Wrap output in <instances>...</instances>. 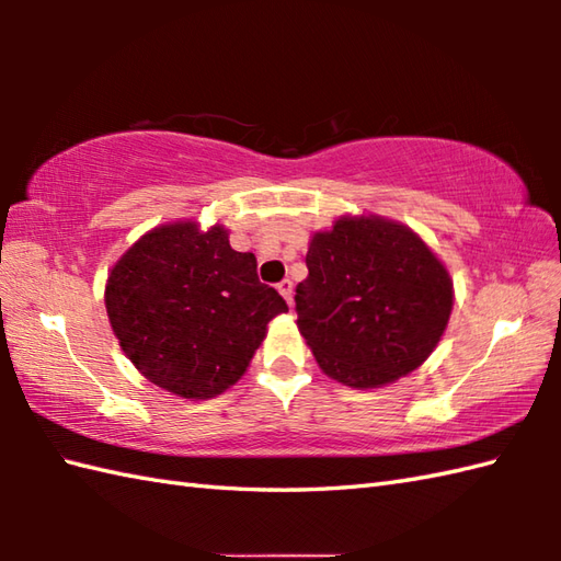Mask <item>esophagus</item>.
Returning <instances> with one entry per match:
<instances>
[{
  "label": "esophagus",
  "instance_id": "1",
  "mask_svg": "<svg viewBox=\"0 0 561 561\" xmlns=\"http://www.w3.org/2000/svg\"><path fill=\"white\" fill-rule=\"evenodd\" d=\"M277 289H279V294L284 296V299H287V304L291 306L294 304V282L291 279H282L277 284Z\"/></svg>",
  "mask_w": 561,
  "mask_h": 561
}]
</instances>
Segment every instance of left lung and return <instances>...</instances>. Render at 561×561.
<instances>
[{
    "label": "left lung",
    "mask_w": 561,
    "mask_h": 561,
    "mask_svg": "<svg viewBox=\"0 0 561 561\" xmlns=\"http://www.w3.org/2000/svg\"><path fill=\"white\" fill-rule=\"evenodd\" d=\"M296 287L301 335L318 366L350 388H380L422 366L453 311V279L408 226L340 217L306 253Z\"/></svg>",
    "instance_id": "1"
}]
</instances>
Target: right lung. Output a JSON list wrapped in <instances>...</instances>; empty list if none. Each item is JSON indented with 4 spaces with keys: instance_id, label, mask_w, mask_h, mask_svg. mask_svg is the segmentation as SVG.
<instances>
[{
    "instance_id": "add662e5",
    "label": "right lung",
    "mask_w": 561,
    "mask_h": 561,
    "mask_svg": "<svg viewBox=\"0 0 561 561\" xmlns=\"http://www.w3.org/2000/svg\"><path fill=\"white\" fill-rule=\"evenodd\" d=\"M105 311L127 359L153 386L187 400L231 388L289 306L257 279L253 253H238L221 224H163L115 262Z\"/></svg>"
}]
</instances>
